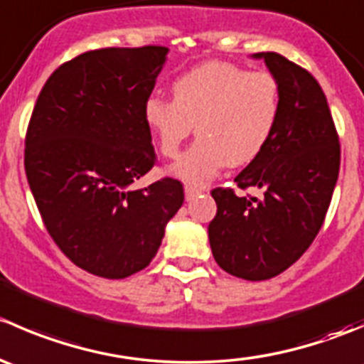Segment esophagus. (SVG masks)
<instances>
[{"mask_svg":"<svg viewBox=\"0 0 364 364\" xmlns=\"http://www.w3.org/2000/svg\"><path fill=\"white\" fill-rule=\"evenodd\" d=\"M200 193H203V188H197V186H192V185L185 186L186 200H193L197 196H200Z\"/></svg>","mask_w":364,"mask_h":364,"instance_id":"obj_1","label":"esophagus"}]
</instances>
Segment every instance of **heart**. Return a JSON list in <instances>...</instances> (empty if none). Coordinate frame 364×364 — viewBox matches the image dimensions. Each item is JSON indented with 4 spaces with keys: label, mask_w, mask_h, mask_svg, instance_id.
<instances>
[{
    "label": "heart",
    "mask_w": 364,
    "mask_h": 364,
    "mask_svg": "<svg viewBox=\"0 0 364 364\" xmlns=\"http://www.w3.org/2000/svg\"><path fill=\"white\" fill-rule=\"evenodd\" d=\"M172 98H146L144 121L167 159L179 155L196 127L199 139L171 168L190 185L211 181L225 165L241 167L255 160L280 112L277 79L229 61H205L179 75L172 82Z\"/></svg>",
    "instance_id": "heart-1"
}]
</instances>
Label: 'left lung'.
Here are the masks:
<instances>
[{
    "label": "left lung",
    "instance_id": "left-lung-1",
    "mask_svg": "<svg viewBox=\"0 0 364 364\" xmlns=\"http://www.w3.org/2000/svg\"><path fill=\"white\" fill-rule=\"evenodd\" d=\"M280 86L269 141L234 181L264 190L262 199L211 192L216 216L209 245L216 264L250 282L284 273L308 250L324 223L340 171V144L328 100L310 72L277 53H257Z\"/></svg>",
    "mask_w": 364,
    "mask_h": 364
}]
</instances>
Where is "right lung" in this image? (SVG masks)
<instances>
[{"instance_id": "right-lung-1", "label": "right lung", "mask_w": 364, "mask_h": 364, "mask_svg": "<svg viewBox=\"0 0 364 364\" xmlns=\"http://www.w3.org/2000/svg\"><path fill=\"white\" fill-rule=\"evenodd\" d=\"M167 53L87 50L54 70L29 119L24 168L43 225L75 266L97 277L144 269L185 200L172 178L132 188L156 161L144 102Z\"/></svg>"}]
</instances>
